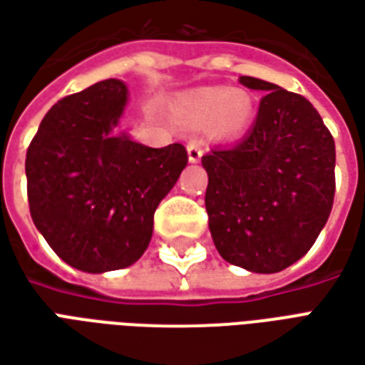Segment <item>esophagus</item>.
I'll return each mask as SVG.
<instances>
[{
	"instance_id": "1",
	"label": "esophagus",
	"mask_w": 365,
	"mask_h": 365,
	"mask_svg": "<svg viewBox=\"0 0 365 365\" xmlns=\"http://www.w3.org/2000/svg\"><path fill=\"white\" fill-rule=\"evenodd\" d=\"M203 150H205V143L201 138H193L187 143V156H190V162H199L201 156H203Z\"/></svg>"
}]
</instances>
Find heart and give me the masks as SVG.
<instances>
[{
  "label": "heart",
  "mask_w": 365,
  "mask_h": 365,
  "mask_svg": "<svg viewBox=\"0 0 365 365\" xmlns=\"http://www.w3.org/2000/svg\"><path fill=\"white\" fill-rule=\"evenodd\" d=\"M182 115L191 125L211 123L219 135H238L252 120L254 99L242 90L209 88L191 96L183 103Z\"/></svg>",
  "instance_id": "b5f03b06"
}]
</instances>
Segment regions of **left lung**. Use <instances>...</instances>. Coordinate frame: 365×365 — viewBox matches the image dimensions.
Wrapping results in <instances>:
<instances>
[{
    "label": "left lung",
    "instance_id": "obj_1",
    "mask_svg": "<svg viewBox=\"0 0 365 365\" xmlns=\"http://www.w3.org/2000/svg\"><path fill=\"white\" fill-rule=\"evenodd\" d=\"M238 82L266 93L252 130L201 158L209 230L229 264L275 274L303 258L329 221L334 138L303 96L250 76Z\"/></svg>",
    "mask_w": 365,
    "mask_h": 365
}]
</instances>
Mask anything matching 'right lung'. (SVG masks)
Masks as SVG:
<instances>
[{
    "mask_svg": "<svg viewBox=\"0 0 365 365\" xmlns=\"http://www.w3.org/2000/svg\"><path fill=\"white\" fill-rule=\"evenodd\" d=\"M127 86L105 80L60 99L29 144V209L35 227L72 268H127L146 250L154 211L187 164L180 143L148 148L111 136Z\"/></svg>",
    "mask_w": 365,
    "mask_h": 365,
    "instance_id": "right-lung-1",
    "label": "right lung"
}]
</instances>
